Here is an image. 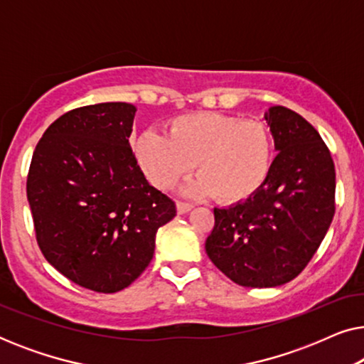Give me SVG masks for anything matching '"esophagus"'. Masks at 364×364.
Wrapping results in <instances>:
<instances>
[{"mask_svg": "<svg viewBox=\"0 0 364 364\" xmlns=\"http://www.w3.org/2000/svg\"><path fill=\"white\" fill-rule=\"evenodd\" d=\"M191 208H192L191 203H187V202H177V212H178V213H187L188 210H191Z\"/></svg>", "mask_w": 364, "mask_h": 364, "instance_id": "obj_1", "label": "esophagus"}]
</instances>
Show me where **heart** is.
<instances>
[{"label": "heart", "mask_w": 364, "mask_h": 364, "mask_svg": "<svg viewBox=\"0 0 364 364\" xmlns=\"http://www.w3.org/2000/svg\"><path fill=\"white\" fill-rule=\"evenodd\" d=\"M137 162L152 186L167 191L193 168L198 176L188 196L212 193L217 202L237 203L267 181L273 137L265 122L223 112H196L172 119L167 136L147 131L134 141Z\"/></svg>", "instance_id": "obj_1"}]
</instances>
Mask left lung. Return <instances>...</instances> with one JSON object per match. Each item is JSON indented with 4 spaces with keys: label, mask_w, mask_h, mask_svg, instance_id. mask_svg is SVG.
I'll return each mask as SVG.
<instances>
[{
    "label": "left lung",
    "mask_w": 364,
    "mask_h": 364,
    "mask_svg": "<svg viewBox=\"0 0 364 364\" xmlns=\"http://www.w3.org/2000/svg\"><path fill=\"white\" fill-rule=\"evenodd\" d=\"M278 151L245 202L213 208L205 240L213 265L237 285L270 288L305 270L335 215V164L315 127L291 109L265 114Z\"/></svg>",
    "instance_id": "obj_1"
}]
</instances>
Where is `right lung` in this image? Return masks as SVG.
<instances>
[{"label":"right lung","instance_id":"right-lung-1","mask_svg":"<svg viewBox=\"0 0 364 364\" xmlns=\"http://www.w3.org/2000/svg\"><path fill=\"white\" fill-rule=\"evenodd\" d=\"M136 107L101 102L73 109L34 149L26 193L36 242L79 287L116 293L141 277L156 233L176 202L146 181L129 137Z\"/></svg>","mask_w":364,"mask_h":364}]
</instances>
